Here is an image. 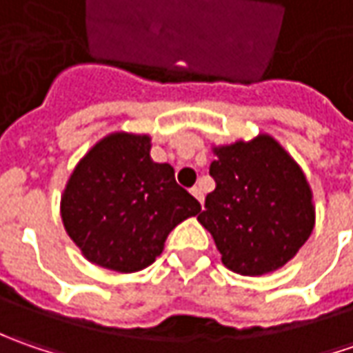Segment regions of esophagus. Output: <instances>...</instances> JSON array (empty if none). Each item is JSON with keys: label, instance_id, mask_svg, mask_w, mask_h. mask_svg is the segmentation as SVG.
<instances>
[{"label": "esophagus", "instance_id": "34e87169", "mask_svg": "<svg viewBox=\"0 0 353 353\" xmlns=\"http://www.w3.org/2000/svg\"><path fill=\"white\" fill-rule=\"evenodd\" d=\"M190 192H192V196L196 198L200 204L204 202V192H202V188H200V186H194V188H192Z\"/></svg>", "mask_w": 353, "mask_h": 353}]
</instances>
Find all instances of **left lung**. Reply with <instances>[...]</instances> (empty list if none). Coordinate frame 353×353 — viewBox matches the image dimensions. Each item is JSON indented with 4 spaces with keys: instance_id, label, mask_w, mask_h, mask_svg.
Returning <instances> with one entry per match:
<instances>
[{
    "instance_id": "1",
    "label": "left lung",
    "mask_w": 353,
    "mask_h": 353,
    "mask_svg": "<svg viewBox=\"0 0 353 353\" xmlns=\"http://www.w3.org/2000/svg\"><path fill=\"white\" fill-rule=\"evenodd\" d=\"M216 188L198 222L214 237L222 263L243 277L287 265L316 224L312 188L301 165L269 133L212 145Z\"/></svg>"
}]
</instances>
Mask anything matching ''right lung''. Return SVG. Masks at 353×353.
I'll use <instances>...</instances> for the list:
<instances>
[{
	"label": "right lung",
	"mask_w": 353,
	"mask_h": 353,
	"mask_svg": "<svg viewBox=\"0 0 353 353\" xmlns=\"http://www.w3.org/2000/svg\"><path fill=\"white\" fill-rule=\"evenodd\" d=\"M200 202L151 159V135L112 131L78 161L61 196L68 237L90 263L135 273L155 261Z\"/></svg>",
	"instance_id": "1"
}]
</instances>
